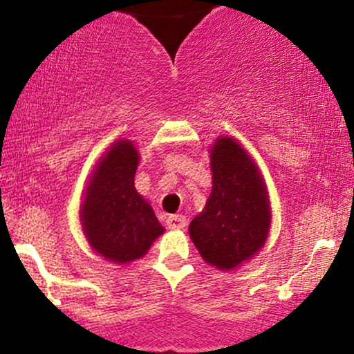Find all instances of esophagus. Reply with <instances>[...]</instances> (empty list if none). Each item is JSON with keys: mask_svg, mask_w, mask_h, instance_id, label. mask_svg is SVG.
Returning <instances> with one entry per match:
<instances>
[{"mask_svg": "<svg viewBox=\"0 0 354 354\" xmlns=\"http://www.w3.org/2000/svg\"><path fill=\"white\" fill-rule=\"evenodd\" d=\"M186 223H188V219H186V216H183V214H171V216H168V219H166V226L169 230H183L186 226Z\"/></svg>", "mask_w": 354, "mask_h": 354, "instance_id": "obj_1", "label": "esophagus"}]
</instances>
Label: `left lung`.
Masks as SVG:
<instances>
[{"label": "left lung", "mask_w": 354, "mask_h": 354, "mask_svg": "<svg viewBox=\"0 0 354 354\" xmlns=\"http://www.w3.org/2000/svg\"><path fill=\"white\" fill-rule=\"evenodd\" d=\"M209 166L211 194L191 221L189 238L208 265L231 271L265 246L271 228L270 194L261 169L236 138L214 140Z\"/></svg>", "instance_id": "8db88e82"}]
</instances>
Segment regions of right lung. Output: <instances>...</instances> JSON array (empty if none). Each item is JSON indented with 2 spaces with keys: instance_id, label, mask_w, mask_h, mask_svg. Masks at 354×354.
<instances>
[{
  "instance_id": "obj_1",
  "label": "right lung",
  "mask_w": 354,
  "mask_h": 354,
  "mask_svg": "<svg viewBox=\"0 0 354 354\" xmlns=\"http://www.w3.org/2000/svg\"><path fill=\"white\" fill-rule=\"evenodd\" d=\"M140 153L129 140L113 143L89 174L80 219L88 245L116 265L143 258L165 233L156 214L135 188Z\"/></svg>"
}]
</instances>
